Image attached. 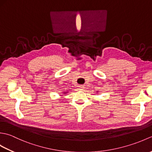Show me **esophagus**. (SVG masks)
<instances>
[{"mask_svg": "<svg viewBox=\"0 0 152 152\" xmlns=\"http://www.w3.org/2000/svg\"><path fill=\"white\" fill-rule=\"evenodd\" d=\"M78 89L79 90H83V89H84V87H83V86H82V85H80L78 86Z\"/></svg>", "mask_w": 152, "mask_h": 152, "instance_id": "esophagus-1", "label": "esophagus"}]
</instances>
